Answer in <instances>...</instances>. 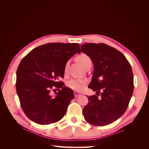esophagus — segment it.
Returning a JSON list of instances; mask_svg holds the SVG:
<instances>
[{
    "label": "esophagus",
    "instance_id": "obj_1",
    "mask_svg": "<svg viewBox=\"0 0 149 149\" xmlns=\"http://www.w3.org/2000/svg\"><path fill=\"white\" fill-rule=\"evenodd\" d=\"M74 97H78V96L81 95V94L79 93L78 92V91H74Z\"/></svg>",
    "mask_w": 149,
    "mask_h": 149
}]
</instances>
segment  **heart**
<instances>
[{
    "mask_svg": "<svg viewBox=\"0 0 149 149\" xmlns=\"http://www.w3.org/2000/svg\"><path fill=\"white\" fill-rule=\"evenodd\" d=\"M76 59L79 61V63L83 67L89 61H91V59L89 56L86 55L84 53H82L81 55H78L76 58ZM67 70V65L65 66V71ZM86 83V81L84 79H72L68 82L67 83V86L75 90V91H80L83 89L84 85Z\"/></svg>",
    "mask_w": 149,
    "mask_h": 149,
    "instance_id": "b5f03b06",
    "label": "heart"
}]
</instances>
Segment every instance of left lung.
<instances>
[{
  "label": "left lung",
  "instance_id": "8db88e82",
  "mask_svg": "<svg viewBox=\"0 0 149 149\" xmlns=\"http://www.w3.org/2000/svg\"><path fill=\"white\" fill-rule=\"evenodd\" d=\"M81 50L94 64L93 76L88 88L101 95L88 96V103L83 109L85 120L94 125H109L123 116L134 91L131 66L125 56L104 43H88Z\"/></svg>",
  "mask_w": 149,
  "mask_h": 149
}]
</instances>
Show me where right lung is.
Here are the masks:
<instances>
[{"instance_id": "obj_1", "label": "right lung", "mask_w": 149, "mask_h": 149, "mask_svg": "<svg viewBox=\"0 0 149 149\" xmlns=\"http://www.w3.org/2000/svg\"><path fill=\"white\" fill-rule=\"evenodd\" d=\"M76 53H81L77 43H49L34 48L22 60L16 90L22 109L31 120L45 125L63 118L74 97L59 79L64 78L66 62ZM56 88L58 91L53 97L51 91Z\"/></svg>"}]
</instances>
